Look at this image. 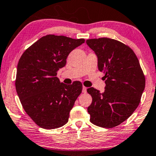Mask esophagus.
<instances>
[{
    "label": "esophagus",
    "mask_w": 156,
    "mask_h": 156,
    "mask_svg": "<svg viewBox=\"0 0 156 156\" xmlns=\"http://www.w3.org/2000/svg\"><path fill=\"white\" fill-rule=\"evenodd\" d=\"M87 87H83V89H82V92H83V93H86V92H87Z\"/></svg>",
    "instance_id": "1"
}]
</instances>
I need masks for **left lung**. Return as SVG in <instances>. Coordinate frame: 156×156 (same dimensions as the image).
<instances>
[{
  "mask_svg": "<svg viewBox=\"0 0 156 156\" xmlns=\"http://www.w3.org/2000/svg\"><path fill=\"white\" fill-rule=\"evenodd\" d=\"M87 44L98 56V66L105 74V91L91 87L87 92L92 102L87 108L90 122L112 128L126 120L140 103L145 78L133 50L110 38L87 39Z\"/></svg>",
  "mask_w": 156,
  "mask_h": 156,
  "instance_id": "1",
  "label": "left lung"
}]
</instances>
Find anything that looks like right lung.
<instances>
[{
	"instance_id": "right-lung-1",
	"label": "right lung",
	"mask_w": 156,
	"mask_h": 156,
	"mask_svg": "<svg viewBox=\"0 0 156 156\" xmlns=\"http://www.w3.org/2000/svg\"><path fill=\"white\" fill-rule=\"evenodd\" d=\"M85 39L46 35L23 53L17 64L15 87L26 114L40 128L54 129L68 122L69 112L82 92V83L67 85L56 77L73 50Z\"/></svg>"
}]
</instances>
